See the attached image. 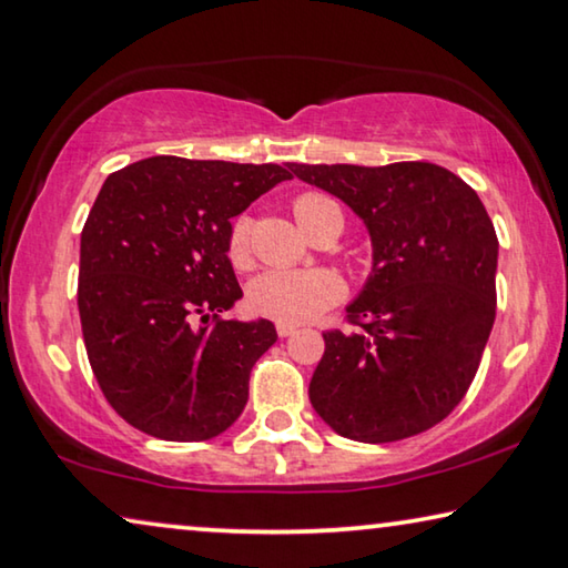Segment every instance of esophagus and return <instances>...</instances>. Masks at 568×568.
I'll list each match as a JSON object with an SVG mask.
<instances>
[{"instance_id":"obj_1","label":"esophagus","mask_w":568,"mask_h":568,"mask_svg":"<svg viewBox=\"0 0 568 568\" xmlns=\"http://www.w3.org/2000/svg\"><path fill=\"white\" fill-rule=\"evenodd\" d=\"M277 336H281V338H287V336H293V333H295V328H298V326H295V323H277Z\"/></svg>"}]
</instances>
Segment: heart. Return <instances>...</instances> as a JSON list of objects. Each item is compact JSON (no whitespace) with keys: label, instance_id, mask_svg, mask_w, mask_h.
I'll return each instance as SVG.
<instances>
[{"label":"heart","instance_id":"1","mask_svg":"<svg viewBox=\"0 0 568 568\" xmlns=\"http://www.w3.org/2000/svg\"><path fill=\"white\" fill-rule=\"evenodd\" d=\"M333 204L323 194H301L293 202V214L301 227L321 206ZM230 257L245 265L250 257V220L237 217L230 230ZM344 295V281L328 267L308 270H267L250 283L247 301L252 311L281 323H301L316 318Z\"/></svg>","mask_w":568,"mask_h":568}]
</instances>
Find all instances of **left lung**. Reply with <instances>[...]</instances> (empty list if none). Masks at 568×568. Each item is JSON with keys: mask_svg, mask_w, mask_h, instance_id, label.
<instances>
[{"mask_svg": "<svg viewBox=\"0 0 568 568\" xmlns=\"http://www.w3.org/2000/svg\"><path fill=\"white\" fill-rule=\"evenodd\" d=\"M338 196L372 240V273L346 305L356 331L323 333L308 397L356 443H397L463 402L495 321L498 237L480 196L427 161L293 164Z\"/></svg>", "mask_w": 568, "mask_h": 568, "instance_id": "8db88e82", "label": "left lung"}]
</instances>
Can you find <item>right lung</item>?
Segmentation results:
<instances>
[{
	"label": "right lung",
	"mask_w": 568,
	"mask_h": 568,
	"mask_svg": "<svg viewBox=\"0 0 568 568\" xmlns=\"http://www.w3.org/2000/svg\"><path fill=\"white\" fill-rule=\"evenodd\" d=\"M285 179L277 164L151 156L103 182L80 235L78 311L95 379L129 425L202 443L245 409L277 331L220 318L242 298L230 220Z\"/></svg>",
	"instance_id": "right-lung-1"
}]
</instances>
